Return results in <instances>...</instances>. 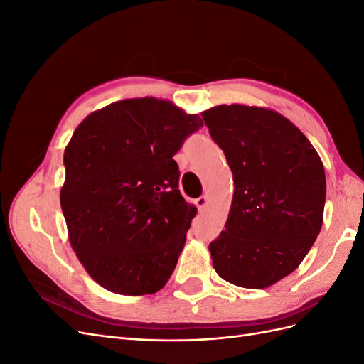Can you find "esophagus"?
Wrapping results in <instances>:
<instances>
[{"instance_id":"obj_1","label":"esophagus","mask_w":364,"mask_h":364,"mask_svg":"<svg viewBox=\"0 0 364 364\" xmlns=\"http://www.w3.org/2000/svg\"><path fill=\"white\" fill-rule=\"evenodd\" d=\"M196 206L199 208V211H202V209H205V206H206V203H208V197L206 196H200L199 199H196Z\"/></svg>"}]
</instances>
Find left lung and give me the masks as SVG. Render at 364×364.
Returning a JSON list of instances; mask_svg holds the SVG:
<instances>
[{"instance_id":"1","label":"left lung","mask_w":364,"mask_h":364,"mask_svg":"<svg viewBox=\"0 0 364 364\" xmlns=\"http://www.w3.org/2000/svg\"><path fill=\"white\" fill-rule=\"evenodd\" d=\"M202 117L234 178L225 230L209 245L213 266L238 287H270L299 267L321 232L322 159L302 132L272 109L220 105Z\"/></svg>"}]
</instances>
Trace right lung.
I'll use <instances>...</instances> for the list:
<instances>
[{
  "label": "right lung",
  "mask_w": 364,
  "mask_h": 364,
  "mask_svg": "<svg viewBox=\"0 0 364 364\" xmlns=\"http://www.w3.org/2000/svg\"><path fill=\"white\" fill-rule=\"evenodd\" d=\"M203 126L168 100L129 98L87 115L65 149L60 206L70 243L106 290H161L197 209L179 191L173 159Z\"/></svg>",
  "instance_id": "right-lung-1"
}]
</instances>
